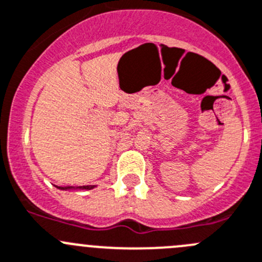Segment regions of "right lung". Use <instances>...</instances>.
Listing matches in <instances>:
<instances>
[{"mask_svg":"<svg viewBox=\"0 0 262 262\" xmlns=\"http://www.w3.org/2000/svg\"><path fill=\"white\" fill-rule=\"evenodd\" d=\"M58 189H62V190H70V189H83V190H90L92 188H95V185H83V187H57Z\"/></svg>","mask_w":262,"mask_h":262,"instance_id":"1","label":"right lung"}]
</instances>
